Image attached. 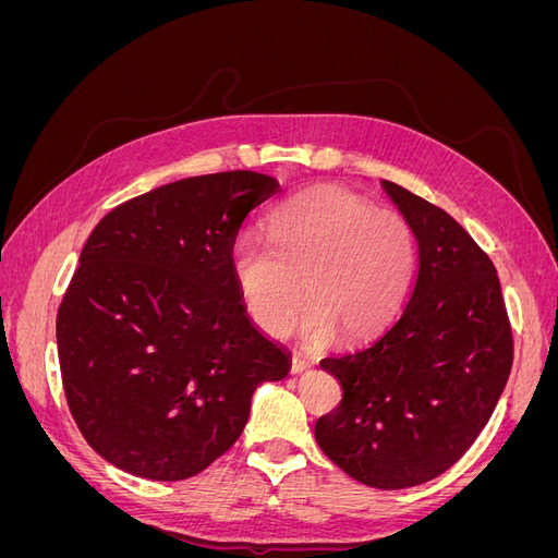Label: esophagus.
Wrapping results in <instances>:
<instances>
[{
  "label": "esophagus",
  "instance_id": "esophagus-1",
  "mask_svg": "<svg viewBox=\"0 0 558 558\" xmlns=\"http://www.w3.org/2000/svg\"><path fill=\"white\" fill-rule=\"evenodd\" d=\"M314 365V361L312 359H307V356H300V353H293V359H291V373L293 375H300V373H307V369Z\"/></svg>",
  "mask_w": 558,
  "mask_h": 558
}]
</instances>
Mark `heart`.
<instances>
[{"label": "heart", "mask_w": 558, "mask_h": 558, "mask_svg": "<svg viewBox=\"0 0 558 558\" xmlns=\"http://www.w3.org/2000/svg\"><path fill=\"white\" fill-rule=\"evenodd\" d=\"M265 232L267 242L232 244L230 272L253 324L267 335L291 328L305 293L302 340L324 344L332 332L365 340L393 318L410 289L416 260L410 223L337 185L283 202L267 216Z\"/></svg>", "instance_id": "heart-1"}]
</instances>
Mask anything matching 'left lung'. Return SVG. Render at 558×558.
<instances>
[{"mask_svg":"<svg viewBox=\"0 0 558 558\" xmlns=\"http://www.w3.org/2000/svg\"><path fill=\"white\" fill-rule=\"evenodd\" d=\"M418 246L402 314L375 342L320 361L340 408L316 442L349 477L408 488L442 475L486 426L512 369V330L492 258L424 197L381 181Z\"/></svg>","mask_w":558,"mask_h":558,"instance_id":"8db88e82","label":"left lung"}]
</instances>
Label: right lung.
<instances>
[{"label": "right lung", "mask_w": 558, "mask_h": 558, "mask_svg": "<svg viewBox=\"0 0 558 558\" xmlns=\"http://www.w3.org/2000/svg\"><path fill=\"white\" fill-rule=\"evenodd\" d=\"M279 193L258 172L160 185L95 226L58 310L66 404L86 442L130 475L179 482L242 435L253 391L291 353L246 314L230 251Z\"/></svg>", "instance_id": "right-lung-1"}]
</instances>
